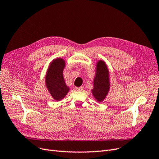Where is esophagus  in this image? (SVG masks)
Here are the masks:
<instances>
[{"label": "esophagus", "instance_id": "1", "mask_svg": "<svg viewBox=\"0 0 159 159\" xmlns=\"http://www.w3.org/2000/svg\"><path fill=\"white\" fill-rule=\"evenodd\" d=\"M83 87H78V88H76V89L78 91H81L83 90Z\"/></svg>", "mask_w": 159, "mask_h": 159}]
</instances>
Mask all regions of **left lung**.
Listing matches in <instances>:
<instances>
[{"label": "left lung", "instance_id": "left-lung-1", "mask_svg": "<svg viewBox=\"0 0 159 159\" xmlns=\"http://www.w3.org/2000/svg\"><path fill=\"white\" fill-rule=\"evenodd\" d=\"M110 89L109 71L106 63L99 60L96 63L95 75L93 79V88L91 93L95 99L99 103L102 102L107 97Z\"/></svg>", "mask_w": 159, "mask_h": 159}]
</instances>
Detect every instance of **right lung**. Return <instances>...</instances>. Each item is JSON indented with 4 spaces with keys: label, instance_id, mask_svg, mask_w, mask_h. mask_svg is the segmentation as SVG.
Masks as SVG:
<instances>
[{
    "label": "right lung",
    "instance_id": "add662e5",
    "mask_svg": "<svg viewBox=\"0 0 159 159\" xmlns=\"http://www.w3.org/2000/svg\"><path fill=\"white\" fill-rule=\"evenodd\" d=\"M66 61L61 57L53 60L47 70L45 77V84L52 98L56 101L63 99L70 91L63 76Z\"/></svg>",
    "mask_w": 159,
    "mask_h": 159
}]
</instances>
